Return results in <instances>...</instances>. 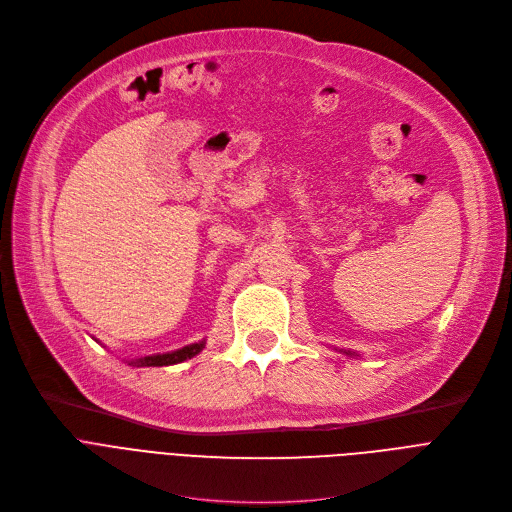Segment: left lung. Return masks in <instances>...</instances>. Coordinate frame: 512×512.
Masks as SVG:
<instances>
[{
  "label": "left lung",
  "mask_w": 512,
  "mask_h": 512,
  "mask_svg": "<svg viewBox=\"0 0 512 512\" xmlns=\"http://www.w3.org/2000/svg\"><path fill=\"white\" fill-rule=\"evenodd\" d=\"M344 353H346V351H344ZM346 355H353V353H351V351H348V353H346Z\"/></svg>",
  "instance_id": "1"
}]
</instances>
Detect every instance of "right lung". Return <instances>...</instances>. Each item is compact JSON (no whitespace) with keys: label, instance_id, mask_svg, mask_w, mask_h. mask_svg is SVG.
Masks as SVG:
<instances>
[{"label":"right lung","instance_id":"1","mask_svg":"<svg viewBox=\"0 0 512 512\" xmlns=\"http://www.w3.org/2000/svg\"><path fill=\"white\" fill-rule=\"evenodd\" d=\"M205 342H197V344H188L184 348H180V351H174V353H166V355H151V357H143L139 361H130L137 367H164V365H176V363H182L186 359H191L195 355H199L203 351Z\"/></svg>","mask_w":512,"mask_h":512}]
</instances>
